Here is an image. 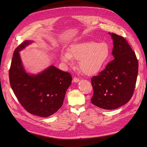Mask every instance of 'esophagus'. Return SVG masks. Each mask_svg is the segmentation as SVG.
<instances>
[{"label":"esophagus","mask_w":147,"mask_h":147,"mask_svg":"<svg viewBox=\"0 0 147 147\" xmlns=\"http://www.w3.org/2000/svg\"><path fill=\"white\" fill-rule=\"evenodd\" d=\"M73 82H74V83H78V82H80V80H79V79H78V78H74L73 79Z\"/></svg>","instance_id":"esophagus-1"}]
</instances>
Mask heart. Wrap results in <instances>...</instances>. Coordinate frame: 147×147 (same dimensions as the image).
<instances>
[{
	"label": "heart",
	"instance_id": "1",
	"mask_svg": "<svg viewBox=\"0 0 147 147\" xmlns=\"http://www.w3.org/2000/svg\"><path fill=\"white\" fill-rule=\"evenodd\" d=\"M110 55V48L107 43L88 41L70 45L68 52H61L60 59L67 65H72L73 60L80 61L81 71L92 76L101 70Z\"/></svg>",
	"mask_w": 147,
	"mask_h": 147
}]
</instances>
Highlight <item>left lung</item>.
<instances>
[{
    "instance_id": "8db88e82",
    "label": "left lung",
    "mask_w": 147,
    "mask_h": 147,
    "mask_svg": "<svg viewBox=\"0 0 147 147\" xmlns=\"http://www.w3.org/2000/svg\"><path fill=\"white\" fill-rule=\"evenodd\" d=\"M113 41L114 59L91 79L94 95L91 102L105 110H114L132 98L137 79L138 62L135 53L125 38L109 33Z\"/></svg>"
}]
</instances>
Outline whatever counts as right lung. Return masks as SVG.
I'll return each instance as SVG.
<instances>
[{
	"instance_id": "add662e5",
	"label": "right lung",
	"mask_w": 147,
	"mask_h": 147,
	"mask_svg": "<svg viewBox=\"0 0 147 147\" xmlns=\"http://www.w3.org/2000/svg\"><path fill=\"white\" fill-rule=\"evenodd\" d=\"M32 43L26 40L15 49L9 72V82L14 94L26 110L46 117L55 113L63 105L72 77L53 65L37 74L27 73L19 52Z\"/></svg>"
}]
</instances>
